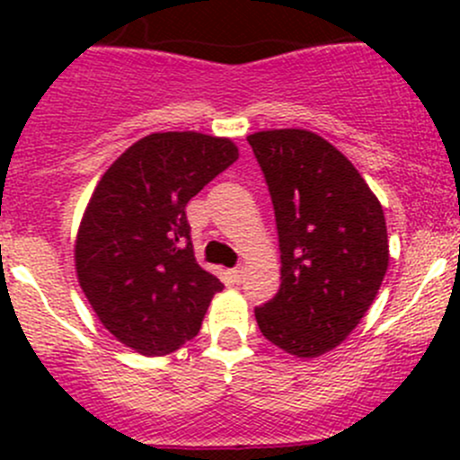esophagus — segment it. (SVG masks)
Masks as SVG:
<instances>
[{"label":"esophagus","instance_id":"34e87169","mask_svg":"<svg viewBox=\"0 0 460 460\" xmlns=\"http://www.w3.org/2000/svg\"><path fill=\"white\" fill-rule=\"evenodd\" d=\"M229 276H231V280L235 282V285H240V282H243V278H244V269H243V267H235V269H231V271H229Z\"/></svg>","mask_w":460,"mask_h":460}]
</instances>
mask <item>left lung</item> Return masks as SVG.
<instances>
[{"instance_id": "1", "label": "left lung", "mask_w": 460, "mask_h": 460, "mask_svg": "<svg viewBox=\"0 0 460 460\" xmlns=\"http://www.w3.org/2000/svg\"><path fill=\"white\" fill-rule=\"evenodd\" d=\"M276 211L280 289L256 309L262 336L296 358L336 349L378 296L389 240L354 164L307 128L247 136Z\"/></svg>"}]
</instances>
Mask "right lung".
Returning a JSON list of instances; mask_svg holds the SVG:
<instances>
[{"label": "right lung", "mask_w": 460, "mask_h": 460, "mask_svg": "<svg viewBox=\"0 0 460 460\" xmlns=\"http://www.w3.org/2000/svg\"><path fill=\"white\" fill-rule=\"evenodd\" d=\"M238 160L231 137L151 133L106 169L75 238V273L97 320L142 356L198 336L222 282L198 264L184 207Z\"/></svg>", "instance_id": "1"}]
</instances>
